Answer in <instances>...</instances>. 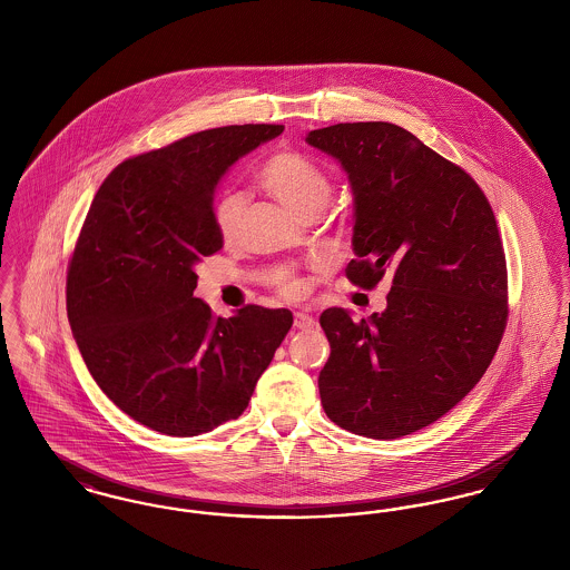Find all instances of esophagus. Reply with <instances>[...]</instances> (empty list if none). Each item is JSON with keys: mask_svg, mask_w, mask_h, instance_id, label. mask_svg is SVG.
<instances>
[{"mask_svg": "<svg viewBox=\"0 0 570 570\" xmlns=\"http://www.w3.org/2000/svg\"><path fill=\"white\" fill-rule=\"evenodd\" d=\"M295 326H297L298 331H309V328L316 326V321H314L309 314L297 312V314H295Z\"/></svg>", "mask_w": 570, "mask_h": 570, "instance_id": "1", "label": "esophagus"}]
</instances>
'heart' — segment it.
<instances>
[{"label":"heart","mask_w":570,"mask_h":570,"mask_svg":"<svg viewBox=\"0 0 570 570\" xmlns=\"http://www.w3.org/2000/svg\"><path fill=\"white\" fill-rule=\"evenodd\" d=\"M258 179L265 190L298 216L321 214L331 198V179L325 170L312 158L293 149L275 151L272 158L263 164ZM245 205L247 198L242 191H230L217 200V230L224 239H233L239 233ZM275 284L282 297L298 298L305 293L303 282L291 272L279 273Z\"/></svg>","instance_id":"b5f03b06"}]
</instances>
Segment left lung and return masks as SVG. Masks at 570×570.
I'll use <instances>...</instances> for the list:
<instances>
[{"label": "left lung", "mask_w": 570, "mask_h": 570, "mask_svg": "<svg viewBox=\"0 0 570 570\" xmlns=\"http://www.w3.org/2000/svg\"><path fill=\"white\" fill-rule=\"evenodd\" d=\"M305 140L340 160L353 186L346 277L365 291L393 277L382 314H321L331 344L321 402L353 434H412L460 404L504 335L509 275L495 216L461 166L395 124H337Z\"/></svg>", "instance_id": "8db88e82"}]
</instances>
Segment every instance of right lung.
<instances>
[{
    "label": "right lung",
    "mask_w": 570,
    "mask_h": 570,
    "mask_svg": "<svg viewBox=\"0 0 570 570\" xmlns=\"http://www.w3.org/2000/svg\"><path fill=\"white\" fill-rule=\"evenodd\" d=\"M284 126L212 128L115 166L68 263L66 307L82 361L140 425L205 434L244 412L293 326L288 309L214 316L194 297L200 258L222 249V175Z\"/></svg>",
    "instance_id": "1"
}]
</instances>
